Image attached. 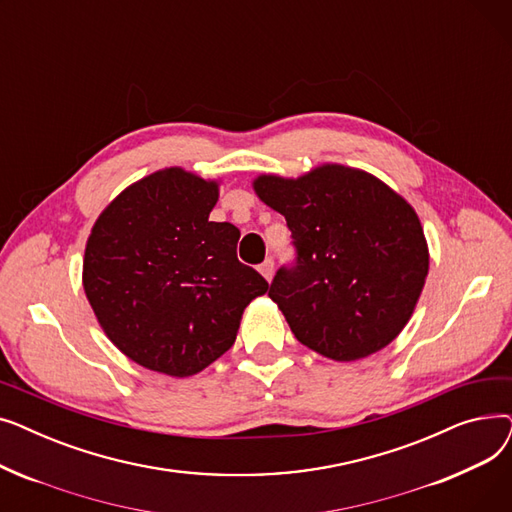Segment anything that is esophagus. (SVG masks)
Here are the masks:
<instances>
[{"label": "esophagus", "instance_id": "esophagus-1", "mask_svg": "<svg viewBox=\"0 0 512 512\" xmlns=\"http://www.w3.org/2000/svg\"><path fill=\"white\" fill-rule=\"evenodd\" d=\"M259 272H261V276H263L267 282H272V278H274V261H272V259H265V261L259 265Z\"/></svg>", "mask_w": 512, "mask_h": 512}]
</instances>
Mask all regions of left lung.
Here are the masks:
<instances>
[{
    "mask_svg": "<svg viewBox=\"0 0 512 512\" xmlns=\"http://www.w3.org/2000/svg\"><path fill=\"white\" fill-rule=\"evenodd\" d=\"M255 195L282 213L299 257L270 299L292 334L332 361L386 348L413 317L429 249L413 205L384 180L342 164L286 178L259 174Z\"/></svg>",
    "mask_w": 512,
    "mask_h": 512,
    "instance_id": "8db88e82",
    "label": "left lung"
}]
</instances>
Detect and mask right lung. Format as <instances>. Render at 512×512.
Wrapping results in <instances>:
<instances>
[{
    "label": "right lung",
    "instance_id": "right-lung-1",
    "mask_svg": "<svg viewBox=\"0 0 512 512\" xmlns=\"http://www.w3.org/2000/svg\"><path fill=\"white\" fill-rule=\"evenodd\" d=\"M220 184L157 170L112 199L87 238L83 288L101 330L130 361L172 378L220 359L270 288L238 261V228L209 220Z\"/></svg>",
    "mask_w": 512,
    "mask_h": 512
}]
</instances>
